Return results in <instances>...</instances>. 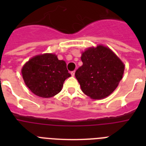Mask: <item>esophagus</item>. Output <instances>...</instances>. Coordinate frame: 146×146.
I'll return each instance as SVG.
<instances>
[{"instance_id": "1", "label": "esophagus", "mask_w": 146, "mask_h": 146, "mask_svg": "<svg viewBox=\"0 0 146 146\" xmlns=\"http://www.w3.org/2000/svg\"><path fill=\"white\" fill-rule=\"evenodd\" d=\"M71 74H72V77H74V74H75V72H71Z\"/></svg>"}]
</instances>
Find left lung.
<instances>
[{"label": "left lung", "mask_w": 146, "mask_h": 146, "mask_svg": "<svg viewBox=\"0 0 146 146\" xmlns=\"http://www.w3.org/2000/svg\"><path fill=\"white\" fill-rule=\"evenodd\" d=\"M82 66L75 72L81 90L92 99H102L116 89L125 66L111 49L103 44L82 52Z\"/></svg>", "instance_id": "obj_1"}]
</instances>
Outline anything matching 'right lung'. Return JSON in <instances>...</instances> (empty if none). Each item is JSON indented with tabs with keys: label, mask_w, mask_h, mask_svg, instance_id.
Masks as SVG:
<instances>
[{
	"label": "right lung",
	"mask_w": 146,
	"mask_h": 146,
	"mask_svg": "<svg viewBox=\"0 0 146 146\" xmlns=\"http://www.w3.org/2000/svg\"><path fill=\"white\" fill-rule=\"evenodd\" d=\"M23 80L33 94L50 98L63 88L66 79L71 76L63 60L54 53L36 55L29 59L21 69Z\"/></svg>",
	"instance_id": "add662e5"
}]
</instances>
